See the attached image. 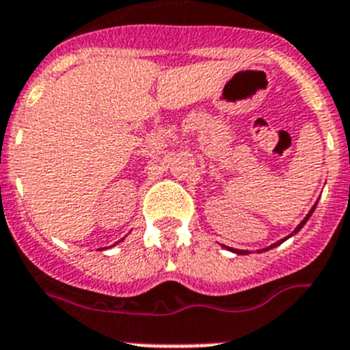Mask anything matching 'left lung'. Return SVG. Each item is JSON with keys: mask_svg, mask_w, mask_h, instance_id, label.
<instances>
[{"mask_svg": "<svg viewBox=\"0 0 350 350\" xmlns=\"http://www.w3.org/2000/svg\"><path fill=\"white\" fill-rule=\"evenodd\" d=\"M315 206H317V202H315V204H314V208L310 209V211H308V215H306V217H305V218H303V220H301V224H299V226H297V227H296V229H294V232H293V234H291V236H294V234H296V232H299V230H301V229H303V226H305L306 221H308V218H310V217H312V213H314ZM291 236H287V238H291ZM287 238H284V239H280V241H276V243H273L271 247H267V248H264V250H269V248L276 247V245H280V243H284V241H285V239H287ZM229 250H232V252H234V254H238V255H247V254H248V250H236V248H229Z\"/></svg>", "mask_w": 350, "mask_h": 350, "instance_id": "left-lung-1", "label": "left lung"}]
</instances>
